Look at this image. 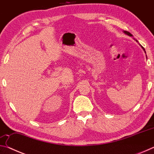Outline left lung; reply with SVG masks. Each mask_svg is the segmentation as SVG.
Wrapping results in <instances>:
<instances>
[{
  "mask_svg": "<svg viewBox=\"0 0 154 154\" xmlns=\"http://www.w3.org/2000/svg\"><path fill=\"white\" fill-rule=\"evenodd\" d=\"M124 33H125V34H126V35H129V36H132V34H131V33H130L129 32H128V31H124ZM143 49H144V51H145V49L143 48Z\"/></svg>",
  "mask_w": 154,
  "mask_h": 154,
  "instance_id": "left-lung-1",
  "label": "left lung"
}]
</instances>
